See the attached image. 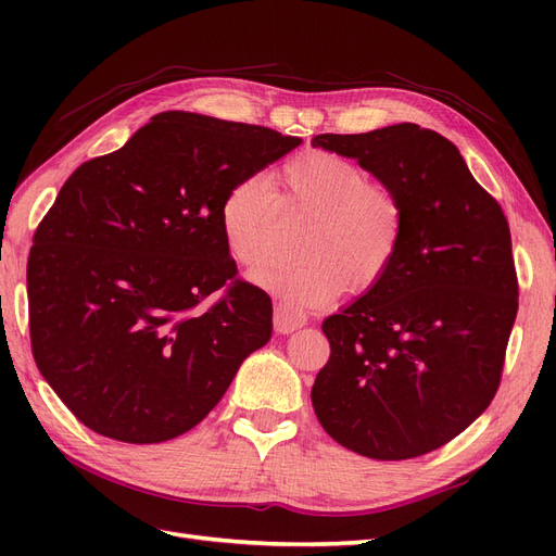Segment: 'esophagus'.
I'll list each match as a JSON object with an SVG mask.
<instances>
[{
    "label": "esophagus",
    "instance_id": "34e87169",
    "mask_svg": "<svg viewBox=\"0 0 556 556\" xmlns=\"http://www.w3.org/2000/svg\"><path fill=\"white\" fill-rule=\"evenodd\" d=\"M306 325V313L290 301H278L274 306V327L278 333H292Z\"/></svg>",
    "mask_w": 556,
    "mask_h": 556
}]
</instances>
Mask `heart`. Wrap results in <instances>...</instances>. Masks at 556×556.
<instances>
[{
	"label": "heart",
	"mask_w": 556,
	"mask_h": 556,
	"mask_svg": "<svg viewBox=\"0 0 556 556\" xmlns=\"http://www.w3.org/2000/svg\"><path fill=\"white\" fill-rule=\"evenodd\" d=\"M276 185L282 197L311 213L301 237L304 257L262 255L276 215V194L262 176L229 185L217 223L229 255L257 264L250 280L257 288L296 304H323L345 285L366 292L392 266L403 237V204L390 185L368 180L364 166L343 155L313 150L280 166Z\"/></svg>",
	"instance_id": "heart-1"
}]
</instances>
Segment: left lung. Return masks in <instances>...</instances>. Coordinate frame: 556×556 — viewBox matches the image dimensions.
Segmentation results:
<instances>
[{"instance_id":"1","label":"left lung","mask_w":556,"mask_h":556,"mask_svg":"<svg viewBox=\"0 0 556 556\" xmlns=\"http://www.w3.org/2000/svg\"><path fill=\"white\" fill-rule=\"evenodd\" d=\"M401 197L403 237L387 274L329 315L331 355L311 401L336 443L380 462L413 459L490 406L517 315L510 227L459 153L413 123L319 134Z\"/></svg>"}]
</instances>
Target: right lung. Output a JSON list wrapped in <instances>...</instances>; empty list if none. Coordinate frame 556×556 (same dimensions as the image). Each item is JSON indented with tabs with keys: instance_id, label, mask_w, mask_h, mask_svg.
Here are the masks:
<instances>
[{
	"instance_id": "1",
	"label": "right lung",
	"mask_w": 556,
	"mask_h": 556,
	"mask_svg": "<svg viewBox=\"0 0 556 556\" xmlns=\"http://www.w3.org/2000/svg\"><path fill=\"white\" fill-rule=\"evenodd\" d=\"M299 143L166 111L62 185L27 260L29 336L41 376L88 429L172 441L271 339V299L237 278L217 208L229 185Z\"/></svg>"
}]
</instances>
